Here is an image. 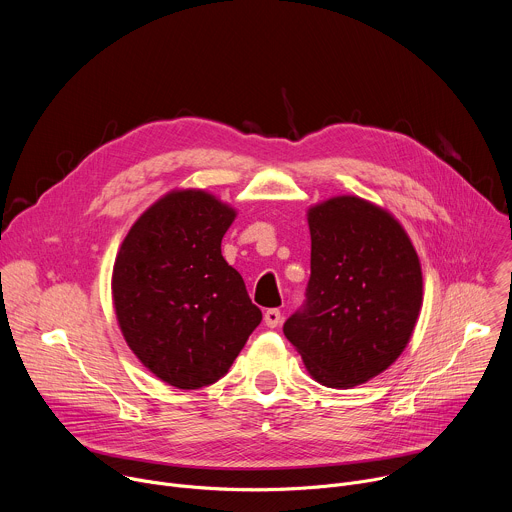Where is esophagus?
<instances>
[{
    "label": "esophagus",
    "mask_w": 512,
    "mask_h": 512,
    "mask_svg": "<svg viewBox=\"0 0 512 512\" xmlns=\"http://www.w3.org/2000/svg\"><path fill=\"white\" fill-rule=\"evenodd\" d=\"M263 320H265V326H267V328H277L279 322H281V312H279V310H267L265 316H263Z\"/></svg>",
    "instance_id": "34e87169"
}]
</instances>
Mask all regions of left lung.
<instances>
[{
	"instance_id": "8db88e82",
	"label": "left lung",
	"mask_w": 512,
	"mask_h": 512,
	"mask_svg": "<svg viewBox=\"0 0 512 512\" xmlns=\"http://www.w3.org/2000/svg\"><path fill=\"white\" fill-rule=\"evenodd\" d=\"M306 308L283 324L314 381L350 389L385 373L409 344L421 304L417 251L383 206L340 194L308 208Z\"/></svg>"
}]
</instances>
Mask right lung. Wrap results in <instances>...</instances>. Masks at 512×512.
<instances>
[{
	"label": "right lung",
	"instance_id": "add662e5",
	"mask_svg": "<svg viewBox=\"0 0 512 512\" xmlns=\"http://www.w3.org/2000/svg\"><path fill=\"white\" fill-rule=\"evenodd\" d=\"M237 210L200 188H176L131 225L111 275L119 330L160 381L192 391L231 369L261 310L221 243Z\"/></svg>",
	"mask_w": 512,
	"mask_h": 512
}]
</instances>
